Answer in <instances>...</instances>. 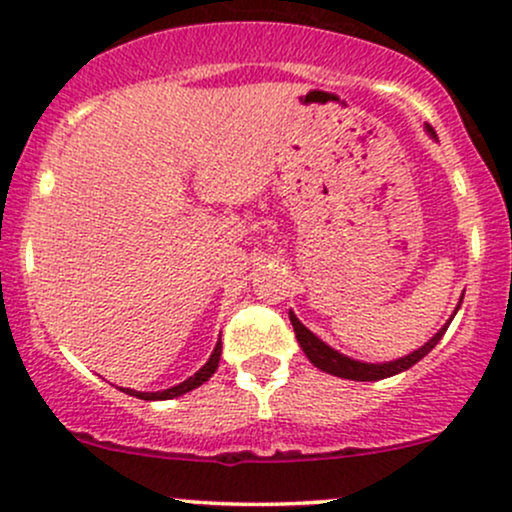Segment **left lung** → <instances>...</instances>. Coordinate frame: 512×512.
Instances as JSON below:
<instances>
[{"label":"left lung","mask_w":512,"mask_h":512,"mask_svg":"<svg viewBox=\"0 0 512 512\" xmlns=\"http://www.w3.org/2000/svg\"><path fill=\"white\" fill-rule=\"evenodd\" d=\"M462 303V301H460ZM291 317V325H293V332H296V339L298 344H301V349L305 351V356L310 358V363L317 366L320 370H325V373H332V375H339V378H346V380H361V383H370V380H383V378H390V375H397L402 373V370H407L414 366V363H419L421 358H424L428 351L433 349L440 342V337H443L445 330H448L450 322H445V327L440 330L436 337L431 339V342H426L421 346L419 351H414V354L404 356V358H397V361H390V363H361V361H351V358H346L339 354V351H334L327 346L322 339H317L313 332L308 330V327L303 325L301 320H298L296 315H289Z\"/></svg>","instance_id":"obj_1"}]
</instances>
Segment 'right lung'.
I'll return each mask as SVG.
<instances>
[{
	"label": "right lung",
	"instance_id": "right-lung-1",
	"mask_svg": "<svg viewBox=\"0 0 512 512\" xmlns=\"http://www.w3.org/2000/svg\"><path fill=\"white\" fill-rule=\"evenodd\" d=\"M219 358H221V339H219V344H216L214 354H211L209 361L204 363V366L199 368L197 373L192 375V378H187L185 383L170 387V390H163V392H137V390H127V395L139 397V399H173V397L185 395V392L195 390V387H199L202 383H207L211 375H214V370L219 368Z\"/></svg>",
	"mask_w": 512,
	"mask_h": 512
}]
</instances>
